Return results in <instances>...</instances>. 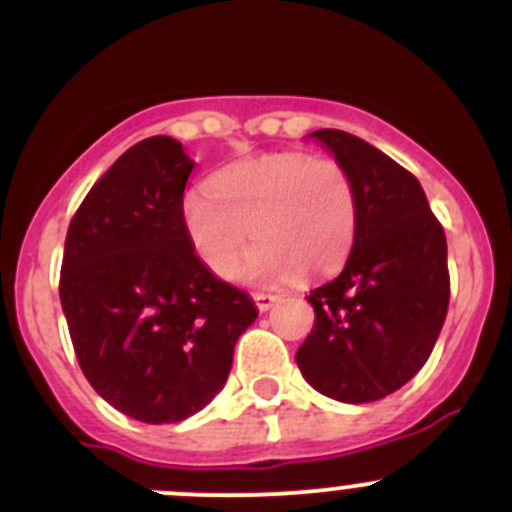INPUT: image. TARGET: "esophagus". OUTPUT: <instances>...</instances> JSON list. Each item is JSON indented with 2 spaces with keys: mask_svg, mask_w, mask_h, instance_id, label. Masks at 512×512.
I'll use <instances>...</instances> for the list:
<instances>
[{
  "mask_svg": "<svg viewBox=\"0 0 512 512\" xmlns=\"http://www.w3.org/2000/svg\"><path fill=\"white\" fill-rule=\"evenodd\" d=\"M252 300H255L257 308H260L262 313H265V310H270L272 305L278 303L280 295H275V293H255V295H252Z\"/></svg>",
  "mask_w": 512,
  "mask_h": 512,
  "instance_id": "obj_1",
  "label": "esophagus"
}]
</instances>
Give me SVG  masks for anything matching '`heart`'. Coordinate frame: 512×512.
<instances>
[{
	"mask_svg": "<svg viewBox=\"0 0 512 512\" xmlns=\"http://www.w3.org/2000/svg\"><path fill=\"white\" fill-rule=\"evenodd\" d=\"M361 202L351 171L336 159L275 151L209 176L207 194L181 204L186 240L219 280H234L250 255L255 280L323 278L341 270L358 237Z\"/></svg>",
	"mask_w": 512,
	"mask_h": 512,
	"instance_id": "1",
	"label": "heart"
}]
</instances>
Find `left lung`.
I'll return each instance as SVG.
<instances>
[{"instance_id":"left-lung-1","label":"left lung","mask_w":512,"mask_h":512,"mask_svg":"<svg viewBox=\"0 0 512 512\" xmlns=\"http://www.w3.org/2000/svg\"><path fill=\"white\" fill-rule=\"evenodd\" d=\"M310 136L351 171L361 217L341 275L310 290L315 326L295 361L315 391L366 404L394 394L427 364L450 305L447 240L404 166L346 131Z\"/></svg>"}]
</instances>
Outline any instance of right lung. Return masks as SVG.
<instances>
[{
    "label": "right lung",
    "mask_w": 512,
    "mask_h": 512,
    "mask_svg": "<svg viewBox=\"0 0 512 512\" xmlns=\"http://www.w3.org/2000/svg\"><path fill=\"white\" fill-rule=\"evenodd\" d=\"M194 161L151 136L105 171L65 237L60 303L85 379L146 424L197 414L222 391L252 298L214 278L181 222Z\"/></svg>",
    "instance_id": "obj_1"
}]
</instances>
